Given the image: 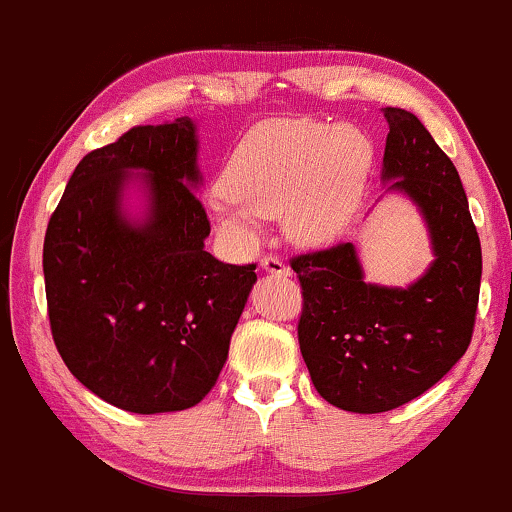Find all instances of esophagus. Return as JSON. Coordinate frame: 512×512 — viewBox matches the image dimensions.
Returning <instances> with one entry per match:
<instances>
[{
  "label": "esophagus",
  "instance_id": "1",
  "mask_svg": "<svg viewBox=\"0 0 512 512\" xmlns=\"http://www.w3.org/2000/svg\"><path fill=\"white\" fill-rule=\"evenodd\" d=\"M261 268L270 275H282V278H287V275H290V268L285 266V261H282L280 256H263Z\"/></svg>",
  "mask_w": 512,
  "mask_h": 512
}]
</instances>
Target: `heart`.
Here are the masks:
<instances>
[{"instance_id": "1", "label": "heart", "mask_w": 512, "mask_h": 512, "mask_svg": "<svg viewBox=\"0 0 512 512\" xmlns=\"http://www.w3.org/2000/svg\"><path fill=\"white\" fill-rule=\"evenodd\" d=\"M374 165L359 126L316 119L258 124L232 153L213 218L237 242L258 237V215H282L287 237L316 246L347 230Z\"/></svg>"}]
</instances>
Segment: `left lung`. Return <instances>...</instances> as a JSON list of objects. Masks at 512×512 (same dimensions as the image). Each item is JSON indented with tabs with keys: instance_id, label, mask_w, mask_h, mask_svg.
Wrapping results in <instances>:
<instances>
[{
	"instance_id": "1",
	"label": "left lung",
	"mask_w": 512,
	"mask_h": 512,
	"mask_svg": "<svg viewBox=\"0 0 512 512\" xmlns=\"http://www.w3.org/2000/svg\"><path fill=\"white\" fill-rule=\"evenodd\" d=\"M388 122L383 179L429 227L434 263L410 287L364 282L354 246L292 258L302 285L299 350L314 388L340 410H395L436 386L467 352L482 282V244L460 174L424 124L400 107Z\"/></svg>"
}]
</instances>
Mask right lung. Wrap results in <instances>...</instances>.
Segmentation results:
<instances>
[{
    "label": "right lung",
    "mask_w": 512,
    "mask_h": 512,
    "mask_svg": "<svg viewBox=\"0 0 512 512\" xmlns=\"http://www.w3.org/2000/svg\"><path fill=\"white\" fill-rule=\"evenodd\" d=\"M196 153L189 117L134 126L78 162L45 232L57 352L90 393L126 412H179L206 398L256 282L254 263L203 249ZM131 178L147 191L143 221L121 210Z\"/></svg>",
    "instance_id": "add662e5"
}]
</instances>
